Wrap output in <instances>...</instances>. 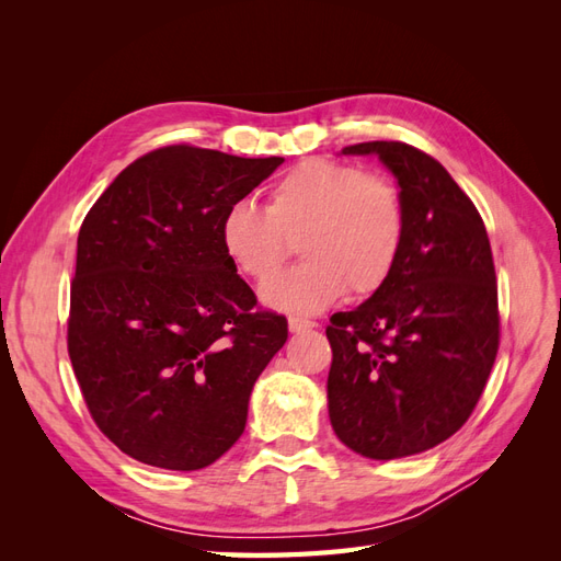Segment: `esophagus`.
Listing matches in <instances>:
<instances>
[{
    "label": "esophagus",
    "mask_w": 561,
    "mask_h": 561,
    "mask_svg": "<svg viewBox=\"0 0 561 561\" xmlns=\"http://www.w3.org/2000/svg\"><path fill=\"white\" fill-rule=\"evenodd\" d=\"M287 325H290L293 334H301V332H309L316 328L313 320H304V318H290L287 320Z\"/></svg>",
    "instance_id": "34e87169"
}]
</instances>
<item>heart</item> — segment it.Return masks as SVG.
Listing matches in <instances>:
<instances>
[{
    "mask_svg": "<svg viewBox=\"0 0 561 561\" xmlns=\"http://www.w3.org/2000/svg\"><path fill=\"white\" fill-rule=\"evenodd\" d=\"M407 210L386 173L353 163L304 161L268 190L266 208L236 203L219 222L229 264L262 283L299 243L304 264L262 287L271 309L316 316L342 297H367L396 271Z\"/></svg>",
    "mask_w": 561,
    "mask_h": 561,
    "instance_id": "obj_1",
    "label": "heart"
}]
</instances>
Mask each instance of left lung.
I'll use <instances>...</instances> for the list:
<instances>
[{"instance_id": "1", "label": "left lung", "mask_w": 561, "mask_h": 561, "mask_svg": "<svg viewBox=\"0 0 561 561\" xmlns=\"http://www.w3.org/2000/svg\"><path fill=\"white\" fill-rule=\"evenodd\" d=\"M396 175L407 236L390 278L330 318L328 410L355 454L390 461L445 443L478 404L499 353L489 236L443 163L404 142H360Z\"/></svg>"}]
</instances>
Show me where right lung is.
<instances>
[{
  "label": "right lung",
  "instance_id": "right-lung-1",
  "mask_svg": "<svg viewBox=\"0 0 561 561\" xmlns=\"http://www.w3.org/2000/svg\"><path fill=\"white\" fill-rule=\"evenodd\" d=\"M285 159L173 145L116 175L77 239L67 351L98 428L165 470L215 463L287 342L219 243L225 213Z\"/></svg>",
  "mask_w": 561,
  "mask_h": 561
}]
</instances>
